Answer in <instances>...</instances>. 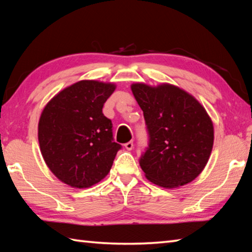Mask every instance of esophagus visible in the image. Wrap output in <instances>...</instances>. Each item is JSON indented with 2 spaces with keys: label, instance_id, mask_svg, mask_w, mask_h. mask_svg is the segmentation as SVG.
<instances>
[{
  "label": "esophagus",
  "instance_id": "1",
  "mask_svg": "<svg viewBox=\"0 0 252 252\" xmlns=\"http://www.w3.org/2000/svg\"><path fill=\"white\" fill-rule=\"evenodd\" d=\"M133 142H127V143H126L125 144V147L127 149V151H132V148H133Z\"/></svg>",
  "mask_w": 252,
  "mask_h": 252
}]
</instances>
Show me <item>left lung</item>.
<instances>
[{"label": "left lung", "mask_w": 252, "mask_h": 252, "mask_svg": "<svg viewBox=\"0 0 252 252\" xmlns=\"http://www.w3.org/2000/svg\"><path fill=\"white\" fill-rule=\"evenodd\" d=\"M143 110L148 146L140 157L146 178L164 189L189 183L206 167L213 146V125L206 109L171 84H132Z\"/></svg>", "instance_id": "1"}]
</instances>
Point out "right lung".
Masks as SVG:
<instances>
[{
    "instance_id": "obj_1",
    "label": "right lung",
    "mask_w": 252,
    "mask_h": 252,
    "mask_svg": "<svg viewBox=\"0 0 252 252\" xmlns=\"http://www.w3.org/2000/svg\"><path fill=\"white\" fill-rule=\"evenodd\" d=\"M115 89L83 80L63 90L42 111L37 132L42 156L63 183L87 189L110 171L122 146L114 141L103 106Z\"/></svg>"
}]
</instances>
